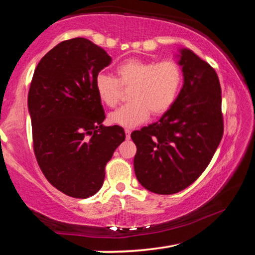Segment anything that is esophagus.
I'll return each mask as SVG.
<instances>
[{
    "label": "esophagus",
    "instance_id": "obj_1",
    "mask_svg": "<svg viewBox=\"0 0 255 255\" xmlns=\"http://www.w3.org/2000/svg\"><path fill=\"white\" fill-rule=\"evenodd\" d=\"M125 133H126V137L129 138L130 137V133H131V129H125Z\"/></svg>",
    "mask_w": 255,
    "mask_h": 255
}]
</instances>
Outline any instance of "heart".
<instances>
[{
    "label": "heart",
    "instance_id": "b5f03b06",
    "mask_svg": "<svg viewBox=\"0 0 255 255\" xmlns=\"http://www.w3.org/2000/svg\"><path fill=\"white\" fill-rule=\"evenodd\" d=\"M117 79L99 73L94 88L99 99L108 107H116L120 100L122 86H131L130 102L109 115V122L120 127L132 128L153 116L165 114L178 97L182 84V70L174 60H146L129 58L116 67Z\"/></svg>",
    "mask_w": 255,
    "mask_h": 255
}]
</instances>
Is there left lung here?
<instances>
[{"mask_svg":"<svg viewBox=\"0 0 255 255\" xmlns=\"http://www.w3.org/2000/svg\"><path fill=\"white\" fill-rule=\"evenodd\" d=\"M183 86L157 123L131 132L137 153L133 169L139 183L157 195H173L195 182L221 143L222 89L208 63L180 49Z\"/></svg>","mask_w":255,"mask_h":255,"instance_id":"8db88e82","label":"left lung"}]
</instances>
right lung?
Wrapping results in <instances>:
<instances>
[{
	"label": "right lung",
	"instance_id": "1",
	"mask_svg": "<svg viewBox=\"0 0 255 255\" xmlns=\"http://www.w3.org/2000/svg\"><path fill=\"white\" fill-rule=\"evenodd\" d=\"M111 63L85 38L62 41L40 59L28 94L33 150L51 185L89 198L103 184L106 164L126 138L120 126H103L105 110L94 80Z\"/></svg>",
	"mask_w": 255,
	"mask_h": 255
}]
</instances>
